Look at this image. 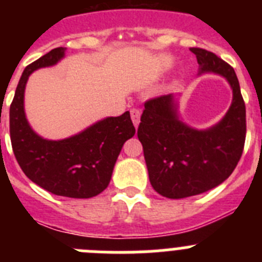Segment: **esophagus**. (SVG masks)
<instances>
[{"mask_svg": "<svg viewBox=\"0 0 262 262\" xmlns=\"http://www.w3.org/2000/svg\"><path fill=\"white\" fill-rule=\"evenodd\" d=\"M129 113H131V119H133L134 126L138 127L139 122H140V114H142V113H140V110H139V108H131V111H129Z\"/></svg>", "mask_w": 262, "mask_h": 262, "instance_id": "1", "label": "esophagus"}]
</instances>
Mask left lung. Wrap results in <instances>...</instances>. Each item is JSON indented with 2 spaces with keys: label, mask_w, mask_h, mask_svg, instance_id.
<instances>
[{
  "label": "left lung",
  "mask_w": 262,
  "mask_h": 262,
  "mask_svg": "<svg viewBox=\"0 0 262 262\" xmlns=\"http://www.w3.org/2000/svg\"><path fill=\"white\" fill-rule=\"evenodd\" d=\"M190 51L200 73L223 76L233 98L223 119L207 129L191 128L180 120L172 94L144 103L138 138L149 181L157 193L172 200L198 195L226 181L242 157L247 133L245 103L232 67L203 48Z\"/></svg>",
  "instance_id": "obj_1"
}]
</instances>
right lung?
<instances>
[{"label":"right lung","instance_id":"obj_1","mask_svg":"<svg viewBox=\"0 0 262 262\" xmlns=\"http://www.w3.org/2000/svg\"><path fill=\"white\" fill-rule=\"evenodd\" d=\"M64 53V47L53 48L23 71L10 105L11 147L20 169L34 184L55 195L92 198L107 187L120 149L135 135V127L126 111L62 140H47L32 131L23 107L29 76L55 66Z\"/></svg>","mask_w":262,"mask_h":262}]
</instances>
